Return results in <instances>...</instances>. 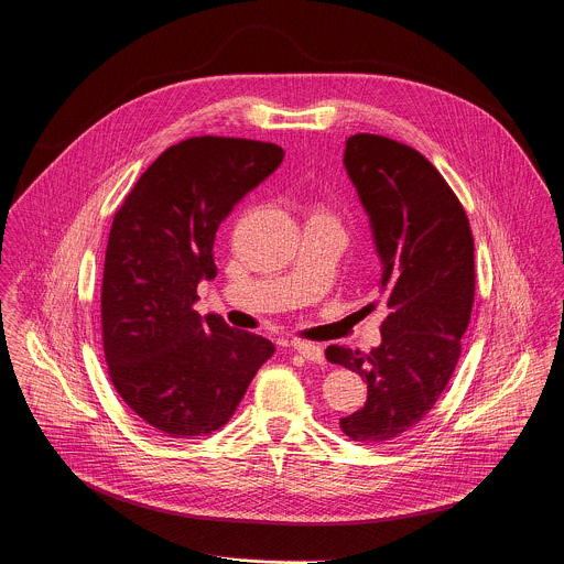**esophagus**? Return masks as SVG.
Segmentation results:
<instances>
[{
    "mask_svg": "<svg viewBox=\"0 0 564 564\" xmlns=\"http://www.w3.org/2000/svg\"><path fill=\"white\" fill-rule=\"evenodd\" d=\"M294 351H299L305 360H312V362H323L325 360V354H323V347L314 345V343H303V340H294L292 343Z\"/></svg>",
    "mask_w": 564,
    "mask_h": 564,
    "instance_id": "1",
    "label": "esophagus"
}]
</instances>
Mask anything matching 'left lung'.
<instances>
[{"instance_id": "1", "label": "left lung", "mask_w": 564, "mask_h": 564, "mask_svg": "<svg viewBox=\"0 0 564 564\" xmlns=\"http://www.w3.org/2000/svg\"><path fill=\"white\" fill-rule=\"evenodd\" d=\"M343 163L383 263L388 318L369 354L329 345L325 356L367 381L365 405L340 430L381 445L416 427L452 379L474 305V237L452 187L419 150L360 132L347 139Z\"/></svg>"}]
</instances>
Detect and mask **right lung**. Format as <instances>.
Listing matches in <instances>:
<instances>
[{"label": "right lung", "mask_w": 564, "mask_h": 564, "mask_svg": "<svg viewBox=\"0 0 564 564\" xmlns=\"http://www.w3.org/2000/svg\"><path fill=\"white\" fill-rule=\"evenodd\" d=\"M276 143L193 137L163 150L115 215L101 283L110 381L150 427L174 438L224 427L274 345L199 316L197 285L217 276L215 237L283 161Z\"/></svg>", "instance_id": "right-lung-1"}]
</instances>
